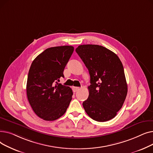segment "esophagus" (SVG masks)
Instances as JSON below:
<instances>
[{"label": "esophagus", "mask_w": 153, "mask_h": 153, "mask_svg": "<svg viewBox=\"0 0 153 153\" xmlns=\"http://www.w3.org/2000/svg\"><path fill=\"white\" fill-rule=\"evenodd\" d=\"M79 90V87H72V91L74 92H76Z\"/></svg>", "instance_id": "34e87169"}]
</instances>
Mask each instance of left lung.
<instances>
[{"mask_svg":"<svg viewBox=\"0 0 153 153\" xmlns=\"http://www.w3.org/2000/svg\"><path fill=\"white\" fill-rule=\"evenodd\" d=\"M76 51L91 77L89 97L83 107L95 121H108L121 109L127 95L123 64L115 53L102 46L82 45Z\"/></svg>","mask_w":153,"mask_h":153,"instance_id":"1","label":"left lung"}]
</instances>
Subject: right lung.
<instances>
[{
    "instance_id": "add662e5",
    "label": "right lung",
    "mask_w": 153,
    "mask_h": 153,
    "mask_svg": "<svg viewBox=\"0 0 153 153\" xmlns=\"http://www.w3.org/2000/svg\"><path fill=\"white\" fill-rule=\"evenodd\" d=\"M74 51L72 46L47 48L32 62L27 83L28 102L35 114L53 121L67 110L73 94L68 86L58 83Z\"/></svg>"
}]
</instances>
